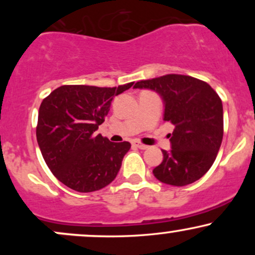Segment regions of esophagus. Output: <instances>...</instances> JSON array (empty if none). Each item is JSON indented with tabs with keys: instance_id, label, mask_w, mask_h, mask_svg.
<instances>
[{
	"instance_id": "34e87169",
	"label": "esophagus",
	"mask_w": 255,
	"mask_h": 255,
	"mask_svg": "<svg viewBox=\"0 0 255 255\" xmlns=\"http://www.w3.org/2000/svg\"><path fill=\"white\" fill-rule=\"evenodd\" d=\"M133 145H134V146H136V147H137V148H140V150H146V148L148 147L147 145H144V144H142V142L136 141V140H135V141H133Z\"/></svg>"
}]
</instances>
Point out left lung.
<instances>
[{
	"label": "left lung",
	"instance_id": "left-lung-1",
	"mask_svg": "<svg viewBox=\"0 0 255 255\" xmlns=\"http://www.w3.org/2000/svg\"><path fill=\"white\" fill-rule=\"evenodd\" d=\"M134 89L156 91L164 103V121L175 126L169 134L171 150L153 169L160 182L182 187L203 177L223 139V105L209 84L188 75L166 74L137 81Z\"/></svg>",
	"mask_w": 255,
	"mask_h": 255
}]
</instances>
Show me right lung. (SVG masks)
<instances>
[{
  "label": "right lung",
  "instance_id": "1",
  "mask_svg": "<svg viewBox=\"0 0 255 255\" xmlns=\"http://www.w3.org/2000/svg\"><path fill=\"white\" fill-rule=\"evenodd\" d=\"M133 84L119 87L63 85L43 99L37 141L46 165L67 187L89 193L115 180L130 144L111 142L96 130L104 122L114 97Z\"/></svg>",
  "mask_w": 255,
  "mask_h": 255
}]
</instances>
